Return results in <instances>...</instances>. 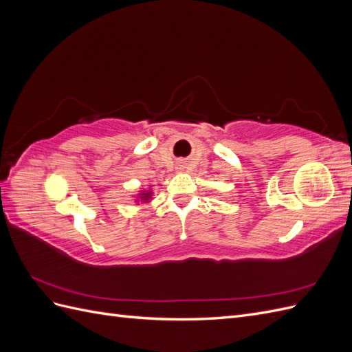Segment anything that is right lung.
<instances>
[{
    "instance_id": "add662e5",
    "label": "right lung",
    "mask_w": 352,
    "mask_h": 352,
    "mask_svg": "<svg viewBox=\"0 0 352 352\" xmlns=\"http://www.w3.org/2000/svg\"><path fill=\"white\" fill-rule=\"evenodd\" d=\"M144 201H146V199H150V192H146V194H142V197H141Z\"/></svg>"
}]
</instances>
